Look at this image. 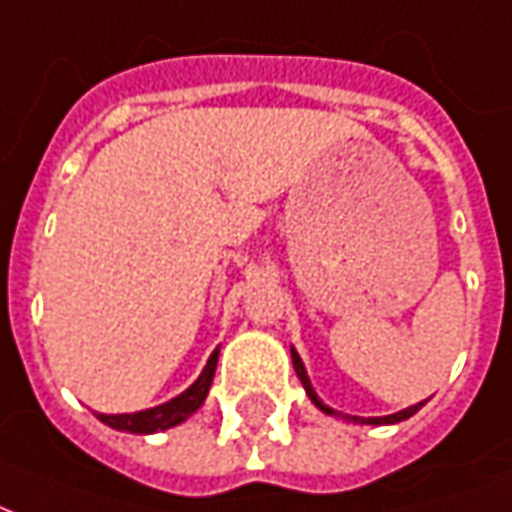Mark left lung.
Returning <instances> with one entry per match:
<instances>
[{"mask_svg": "<svg viewBox=\"0 0 512 512\" xmlns=\"http://www.w3.org/2000/svg\"><path fill=\"white\" fill-rule=\"evenodd\" d=\"M293 367H296V376L301 378V384H304V389H307V395H310L312 403L321 408V411H326V414H337V411H332V408H329V406H323L321 397L315 395V389H312L310 378H307V370H304V362H301L296 351H293ZM419 408H422V403H417V406L403 408V411H397V414H389V417H370V419H365V417H348V419H351V422H365V425H392V422H400V419L414 417Z\"/></svg>", "mask_w": 512, "mask_h": 512, "instance_id": "8db88e82", "label": "left lung"}]
</instances>
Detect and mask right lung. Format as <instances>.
<instances>
[{
	"label": "right lung",
	"mask_w": 512,
	"mask_h": 512,
	"mask_svg": "<svg viewBox=\"0 0 512 512\" xmlns=\"http://www.w3.org/2000/svg\"><path fill=\"white\" fill-rule=\"evenodd\" d=\"M216 362H219V348L211 354L200 378L183 395L172 397L169 403H161L156 408H145V411H136V414H98V419L106 422L109 428L128 430V433H156V430L175 428V425H180L183 419H189L202 406V400H205L208 389H211Z\"/></svg>",
	"instance_id": "obj_1"
}]
</instances>
